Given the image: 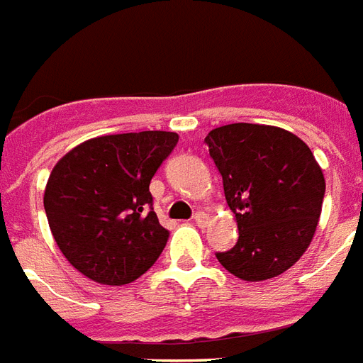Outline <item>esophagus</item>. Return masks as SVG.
I'll use <instances>...</instances> for the list:
<instances>
[{"mask_svg":"<svg viewBox=\"0 0 363 363\" xmlns=\"http://www.w3.org/2000/svg\"><path fill=\"white\" fill-rule=\"evenodd\" d=\"M193 221H195L199 227H206V223H208V213H204V211H196L195 216H193Z\"/></svg>","mask_w":363,"mask_h":363,"instance_id":"34e87169","label":"esophagus"}]
</instances>
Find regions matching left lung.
Masks as SVG:
<instances>
[{"mask_svg":"<svg viewBox=\"0 0 363 363\" xmlns=\"http://www.w3.org/2000/svg\"><path fill=\"white\" fill-rule=\"evenodd\" d=\"M204 142L240 232L217 260L243 281L286 272L309 247L323 210L326 184L311 150L296 135L259 123L217 127Z\"/></svg>","mask_w":363,"mask_h":363,"instance_id":"obj_1","label":"left lung"}]
</instances>
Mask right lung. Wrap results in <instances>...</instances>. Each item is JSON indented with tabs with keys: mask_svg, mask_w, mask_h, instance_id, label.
I'll return each instance as SVG.
<instances>
[{
	"mask_svg": "<svg viewBox=\"0 0 363 363\" xmlns=\"http://www.w3.org/2000/svg\"><path fill=\"white\" fill-rule=\"evenodd\" d=\"M178 144L167 131L91 138L63 155L45 189L52 236L89 279L125 285L152 268L170 232L153 211L150 182Z\"/></svg>",
	"mask_w": 363,
	"mask_h": 363,
	"instance_id": "1",
	"label": "right lung"
}]
</instances>
